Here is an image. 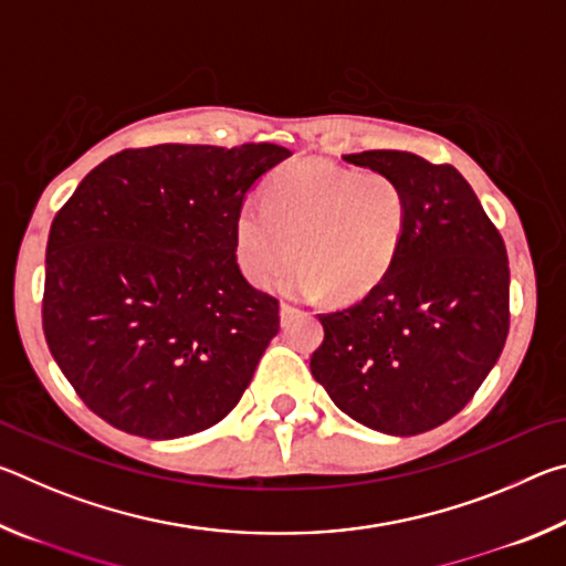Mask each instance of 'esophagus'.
Masks as SVG:
<instances>
[{
  "label": "esophagus",
  "mask_w": 566,
  "mask_h": 566,
  "mask_svg": "<svg viewBox=\"0 0 566 566\" xmlns=\"http://www.w3.org/2000/svg\"><path fill=\"white\" fill-rule=\"evenodd\" d=\"M296 314H300V310H296V306H292V304H284L282 302V306H280V319H282V327H286V324H290Z\"/></svg>",
  "instance_id": "1"
}]
</instances>
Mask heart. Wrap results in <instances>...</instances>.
Here are the masks:
<instances>
[{"label":"heart","instance_id":"1","mask_svg":"<svg viewBox=\"0 0 566 566\" xmlns=\"http://www.w3.org/2000/svg\"><path fill=\"white\" fill-rule=\"evenodd\" d=\"M409 222V197L379 169L300 161L270 179L264 205L237 214V260L256 286H272L296 264L290 292L357 300L385 280Z\"/></svg>","mask_w":566,"mask_h":566}]
</instances>
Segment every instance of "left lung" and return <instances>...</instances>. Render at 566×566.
<instances>
[{"label": "left lung", "mask_w": 566, "mask_h": 566, "mask_svg": "<svg viewBox=\"0 0 566 566\" xmlns=\"http://www.w3.org/2000/svg\"><path fill=\"white\" fill-rule=\"evenodd\" d=\"M344 159L395 177L409 197V222L385 280L347 310L319 314L324 342L312 375L364 427L429 432L467 407L504 349V239L452 165L397 149Z\"/></svg>", "instance_id": "left-lung-1"}]
</instances>
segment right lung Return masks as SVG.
<instances>
[{
	"label": "right lung",
	"instance_id": "right-lung-1",
	"mask_svg": "<svg viewBox=\"0 0 566 566\" xmlns=\"http://www.w3.org/2000/svg\"><path fill=\"white\" fill-rule=\"evenodd\" d=\"M280 145L124 149L80 181L46 242L44 337L94 415L127 434L205 432L242 399L280 302L237 264V214Z\"/></svg>",
	"mask_w": 566,
	"mask_h": 566
}]
</instances>
